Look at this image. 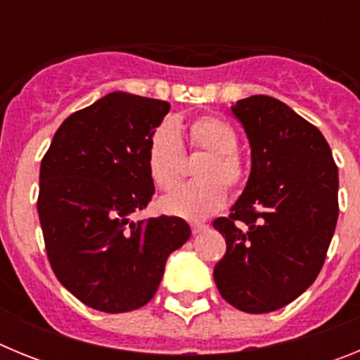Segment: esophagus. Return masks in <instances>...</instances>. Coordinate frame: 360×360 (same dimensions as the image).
Wrapping results in <instances>:
<instances>
[{
  "instance_id": "obj_1",
  "label": "esophagus",
  "mask_w": 360,
  "mask_h": 360,
  "mask_svg": "<svg viewBox=\"0 0 360 360\" xmlns=\"http://www.w3.org/2000/svg\"><path fill=\"white\" fill-rule=\"evenodd\" d=\"M207 227L209 225H205V224H191V231H193V234H200V232H203V231H207Z\"/></svg>"
}]
</instances>
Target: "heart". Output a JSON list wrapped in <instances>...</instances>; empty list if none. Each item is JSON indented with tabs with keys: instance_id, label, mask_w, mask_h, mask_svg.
<instances>
[{
	"instance_id": "obj_1",
	"label": "heart",
	"mask_w": 360,
	"mask_h": 360,
	"mask_svg": "<svg viewBox=\"0 0 360 360\" xmlns=\"http://www.w3.org/2000/svg\"><path fill=\"white\" fill-rule=\"evenodd\" d=\"M240 136L224 117L203 113L180 122H164L153 129L146 149V167L153 186L169 193L182 184L186 171L184 155H198L196 182L182 187L160 202L165 214L202 219L218 211L227 198V189H240L247 180V165L238 151Z\"/></svg>"
}]
</instances>
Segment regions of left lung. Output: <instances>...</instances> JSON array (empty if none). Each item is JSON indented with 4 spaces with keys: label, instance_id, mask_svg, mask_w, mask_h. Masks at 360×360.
I'll use <instances>...</instances> for the list:
<instances>
[{
    "label": "left lung",
    "instance_id": "1",
    "mask_svg": "<svg viewBox=\"0 0 360 360\" xmlns=\"http://www.w3.org/2000/svg\"><path fill=\"white\" fill-rule=\"evenodd\" d=\"M232 113L252 148V167L231 214L212 227L227 250L216 263L221 297L249 314L292 303L319 276L339 216V174L319 129L269 95Z\"/></svg>",
    "mask_w": 360,
    "mask_h": 360
}]
</instances>
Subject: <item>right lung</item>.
I'll list each match as a JSON object with an SVG mask.
<instances>
[{
  "mask_svg": "<svg viewBox=\"0 0 360 360\" xmlns=\"http://www.w3.org/2000/svg\"><path fill=\"white\" fill-rule=\"evenodd\" d=\"M167 111L165 101L113 91L72 113L41 160L37 212L50 266L95 310L149 303L169 254L191 236L176 216L129 219L155 195L146 149Z\"/></svg>",
  "mask_w": 360,
  "mask_h": 360,
  "instance_id": "obj_1",
  "label": "right lung"
}]
</instances>
